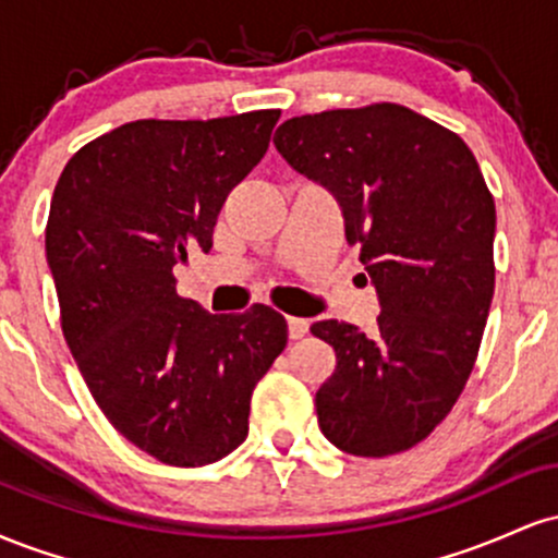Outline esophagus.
<instances>
[{
  "label": "esophagus",
  "instance_id": "esophagus-1",
  "mask_svg": "<svg viewBox=\"0 0 558 558\" xmlns=\"http://www.w3.org/2000/svg\"><path fill=\"white\" fill-rule=\"evenodd\" d=\"M306 330H310V323L301 317H288V336L296 341V338H304Z\"/></svg>",
  "mask_w": 558,
  "mask_h": 558
}]
</instances>
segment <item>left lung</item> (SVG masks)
I'll return each instance as SVG.
<instances>
[{"instance_id": "1", "label": "left lung", "mask_w": 558, "mask_h": 558, "mask_svg": "<svg viewBox=\"0 0 558 558\" xmlns=\"http://www.w3.org/2000/svg\"><path fill=\"white\" fill-rule=\"evenodd\" d=\"M278 155L330 191L380 315L373 336L323 319L336 351L319 430L354 457H390L440 425L475 367L493 299L496 204L457 133L401 105L286 120Z\"/></svg>"}]
</instances>
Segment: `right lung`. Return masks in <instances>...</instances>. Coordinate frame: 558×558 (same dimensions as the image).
<instances>
[{
	"mask_svg": "<svg viewBox=\"0 0 558 558\" xmlns=\"http://www.w3.org/2000/svg\"><path fill=\"white\" fill-rule=\"evenodd\" d=\"M278 118L125 123L83 146L54 185L47 265L68 349L114 430L162 464L235 451L252 390L286 349L270 306L209 315L172 275L189 248H213L217 215Z\"/></svg>",
	"mask_w": 558,
	"mask_h": 558,
	"instance_id": "obj_1",
	"label": "right lung"
}]
</instances>
